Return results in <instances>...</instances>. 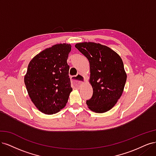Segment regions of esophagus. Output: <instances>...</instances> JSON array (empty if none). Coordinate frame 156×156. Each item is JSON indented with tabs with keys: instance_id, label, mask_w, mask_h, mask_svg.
<instances>
[{
	"instance_id": "34e87169",
	"label": "esophagus",
	"mask_w": 156,
	"mask_h": 156,
	"mask_svg": "<svg viewBox=\"0 0 156 156\" xmlns=\"http://www.w3.org/2000/svg\"><path fill=\"white\" fill-rule=\"evenodd\" d=\"M84 80H85V79H84L83 75L80 73L75 75V76H73L71 77V82H72L73 86L75 87H78L81 85V84L84 82Z\"/></svg>"
}]
</instances>
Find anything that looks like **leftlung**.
Instances as JSON below:
<instances>
[{
	"label": "left lung",
	"instance_id": "8db88e82",
	"mask_svg": "<svg viewBox=\"0 0 156 156\" xmlns=\"http://www.w3.org/2000/svg\"><path fill=\"white\" fill-rule=\"evenodd\" d=\"M75 47L90 63L93 94L87 100L88 108L97 113L109 111L121 97L127 79L121 57L111 48L94 42L79 43Z\"/></svg>",
	"mask_w": 156,
	"mask_h": 156
}]
</instances>
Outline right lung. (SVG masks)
Segmentation results:
<instances>
[{
    "label": "right lung",
    "mask_w": 156,
    "mask_h": 156,
    "mask_svg": "<svg viewBox=\"0 0 156 156\" xmlns=\"http://www.w3.org/2000/svg\"><path fill=\"white\" fill-rule=\"evenodd\" d=\"M71 49L70 44H56L36 55L28 66L24 78L28 94L44 114L60 111L72 91L67 63Z\"/></svg>",
    "instance_id": "right-lung-1"
}]
</instances>
